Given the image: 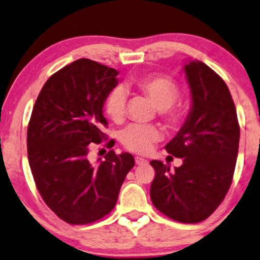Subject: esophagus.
Wrapping results in <instances>:
<instances>
[{"label":"esophagus","mask_w":260,"mask_h":260,"mask_svg":"<svg viewBox=\"0 0 260 260\" xmlns=\"http://www.w3.org/2000/svg\"><path fill=\"white\" fill-rule=\"evenodd\" d=\"M136 163L138 166H143V164L147 163V160L145 158H141V157H136Z\"/></svg>","instance_id":"1"}]
</instances>
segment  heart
<instances>
[{"label": "heart", "mask_w": 260, "mask_h": 260, "mask_svg": "<svg viewBox=\"0 0 260 260\" xmlns=\"http://www.w3.org/2000/svg\"><path fill=\"white\" fill-rule=\"evenodd\" d=\"M137 87L149 97L157 107V113L170 124H176L181 120V110L175 102L180 97V88L173 79L164 75L151 74L138 79ZM127 107V92L117 86L110 91L106 101V113L115 122L123 120ZM121 143L127 150L146 154L152 150L153 144L162 139V131L154 124L133 123L121 133Z\"/></svg>", "instance_id": "heart-1"}]
</instances>
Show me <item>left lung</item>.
Here are the masks:
<instances>
[{"label":"left lung","mask_w":260,"mask_h":260,"mask_svg":"<svg viewBox=\"0 0 260 260\" xmlns=\"http://www.w3.org/2000/svg\"><path fill=\"white\" fill-rule=\"evenodd\" d=\"M183 70L192 107L166 145L183 163L172 172L160 160H151L156 175L150 197L154 208L174 221L198 223L218 208L232 185L240 127L224 80L202 61H189Z\"/></svg>","instance_id":"1"}]
</instances>
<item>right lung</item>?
I'll return each mask as SVG.
<instances>
[{
	"instance_id": "add662e5",
	"label": "right lung",
	"mask_w": 260,
	"mask_h": 260,
	"mask_svg": "<svg viewBox=\"0 0 260 260\" xmlns=\"http://www.w3.org/2000/svg\"><path fill=\"white\" fill-rule=\"evenodd\" d=\"M119 72L80 58L48 79L27 127L29 168L45 204L70 224H88L116 205L134 157L110 150L90 162L92 144L107 139L103 106ZM114 140L107 147H113Z\"/></svg>"
}]
</instances>
